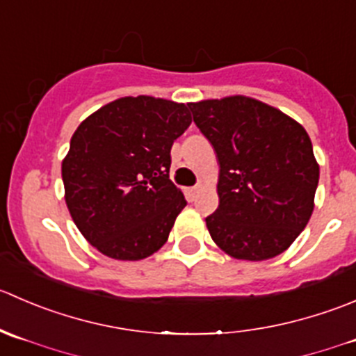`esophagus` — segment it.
Returning a JSON list of instances; mask_svg holds the SVG:
<instances>
[{"label":"esophagus","mask_w":356,"mask_h":356,"mask_svg":"<svg viewBox=\"0 0 356 356\" xmlns=\"http://www.w3.org/2000/svg\"><path fill=\"white\" fill-rule=\"evenodd\" d=\"M200 190H202V186H200V185H197V186H190V188H186V190H185L186 199H188V200H195L197 193H199Z\"/></svg>","instance_id":"1"}]
</instances>
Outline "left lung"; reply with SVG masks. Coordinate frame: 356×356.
I'll return each mask as SVG.
<instances>
[{
  "label": "left lung",
  "instance_id": "left-lung-1",
  "mask_svg": "<svg viewBox=\"0 0 356 356\" xmlns=\"http://www.w3.org/2000/svg\"><path fill=\"white\" fill-rule=\"evenodd\" d=\"M188 107L220 164V206L206 218L214 244L244 261L282 254L315 207L320 168L306 129L279 108L244 95Z\"/></svg>",
  "mask_w": 356,
  "mask_h": 356
}]
</instances>
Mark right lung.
<instances>
[{"label": "right lung", "instance_id": "obj_1", "mask_svg": "<svg viewBox=\"0 0 356 356\" xmlns=\"http://www.w3.org/2000/svg\"><path fill=\"white\" fill-rule=\"evenodd\" d=\"M192 122L173 100L122 97L88 115L62 161L65 204L83 237L119 261L166 244L186 200L170 179L171 147Z\"/></svg>", "mask_w": 356, "mask_h": 356}]
</instances>
